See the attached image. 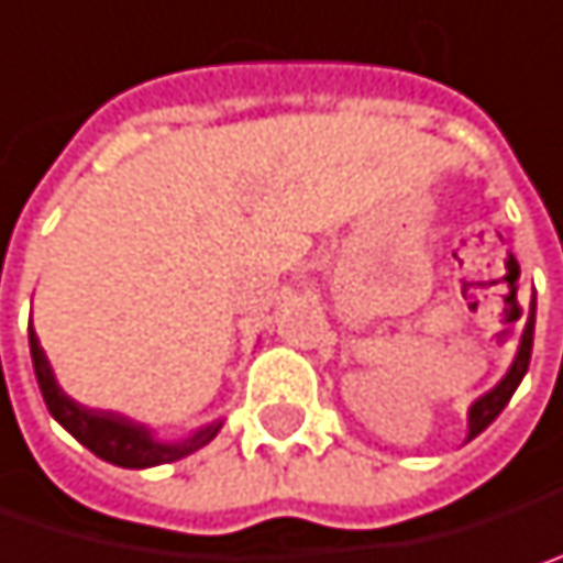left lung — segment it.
<instances>
[{
  "label": "left lung",
  "mask_w": 563,
  "mask_h": 563,
  "mask_svg": "<svg viewBox=\"0 0 563 563\" xmlns=\"http://www.w3.org/2000/svg\"><path fill=\"white\" fill-rule=\"evenodd\" d=\"M532 338H536V319H529V325H526V332H522V344H519V354H516L509 374L493 386L486 396H481V399L471 406V432H467V438H477V434L484 432L486 426L506 409V402L512 399L516 386L522 384V377H526V371H529V361H532Z\"/></svg>",
  "instance_id": "1"
}]
</instances>
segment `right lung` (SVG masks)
Masks as SVG:
<instances>
[{
  "mask_svg": "<svg viewBox=\"0 0 563 563\" xmlns=\"http://www.w3.org/2000/svg\"><path fill=\"white\" fill-rule=\"evenodd\" d=\"M27 344H31V361H34V377L41 386V396L51 409V416L67 429V432L77 438L79 444H86L96 457L109 461V464H119V467H131V471H141V467H157V464H170L179 461L192 451H199L202 444H209L222 422H212L206 429L177 441V444H164V441H154V434L147 432L141 422H131L119 412H106V409H89V406H79L77 399H70L60 386L57 377L51 371V361L37 341L34 329H27Z\"/></svg>",
  "mask_w": 563,
  "mask_h": 563,
  "instance_id": "obj_1",
  "label": "right lung"
}]
</instances>
